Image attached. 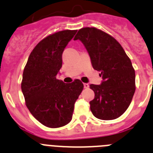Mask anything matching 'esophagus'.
Instances as JSON below:
<instances>
[{
    "label": "esophagus",
    "instance_id": "obj_1",
    "mask_svg": "<svg viewBox=\"0 0 153 153\" xmlns=\"http://www.w3.org/2000/svg\"><path fill=\"white\" fill-rule=\"evenodd\" d=\"M83 86H84V88H88L89 87L88 83H83Z\"/></svg>",
    "mask_w": 153,
    "mask_h": 153
}]
</instances>
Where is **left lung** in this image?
I'll return each instance as SVG.
<instances>
[{"label":"left lung","mask_w":153,"mask_h":153,"mask_svg":"<svg viewBox=\"0 0 153 153\" xmlns=\"http://www.w3.org/2000/svg\"><path fill=\"white\" fill-rule=\"evenodd\" d=\"M74 40L83 43L93 69L101 73V84L90 85L95 93L90 102L92 113L102 120L118 118L128 109L136 90L130 59L116 39L97 28L79 30Z\"/></svg>","instance_id":"obj_1"}]
</instances>
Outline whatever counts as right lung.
I'll use <instances>...</instances> for the list:
<instances>
[{"label":"right lung","instance_id":"right-lung-1","mask_svg":"<svg viewBox=\"0 0 153 153\" xmlns=\"http://www.w3.org/2000/svg\"><path fill=\"white\" fill-rule=\"evenodd\" d=\"M76 30L59 31L40 41L30 53L23 73L21 90L29 111L50 128L67 125L83 89L79 79L64 83L56 79L62 54Z\"/></svg>","mask_w":153,"mask_h":153}]
</instances>
